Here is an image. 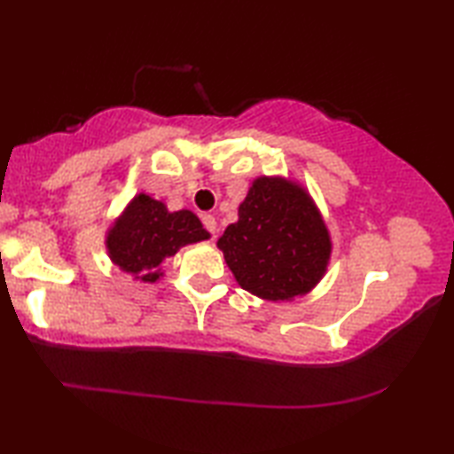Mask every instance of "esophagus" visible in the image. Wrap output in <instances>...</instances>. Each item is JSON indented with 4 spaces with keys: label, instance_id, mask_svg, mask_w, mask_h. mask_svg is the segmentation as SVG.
Returning a JSON list of instances; mask_svg holds the SVG:
<instances>
[{
    "label": "esophagus",
    "instance_id": "esophagus-1",
    "mask_svg": "<svg viewBox=\"0 0 454 454\" xmlns=\"http://www.w3.org/2000/svg\"><path fill=\"white\" fill-rule=\"evenodd\" d=\"M202 222H204L206 230H208L210 234L216 236V232H218V222H216V218L210 216V214H204V216H202Z\"/></svg>",
    "mask_w": 454,
    "mask_h": 454
}]
</instances>
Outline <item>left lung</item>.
I'll return each instance as SVG.
<instances>
[{
  "label": "left lung",
  "mask_w": 454,
  "mask_h": 454,
  "mask_svg": "<svg viewBox=\"0 0 454 454\" xmlns=\"http://www.w3.org/2000/svg\"><path fill=\"white\" fill-rule=\"evenodd\" d=\"M230 272L262 301L309 294L325 278L333 238L317 202L301 182L258 176L238 206V222L218 238Z\"/></svg>",
  "instance_id": "1"
}]
</instances>
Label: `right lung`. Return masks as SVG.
Instances as JSON below:
<instances>
[{
    "label": "right lung",
    "instance_id": "obj_1",
    "mask_svg": "<svg viewBox=\"0 0 454 454\" xmlns=\"http://www.w3.org/2000/svg\"><path fill=\"white\" fill-rule=\"evenodd\" d=\"M208 238L210 232L194 212H170L162 200L140 192L106 230L104 244L114 266L137 282L153 284L164 276L168 258Z\"/></svg>",
    "mask_w": 454,
    "mask_h": 454
}]
</instances>
